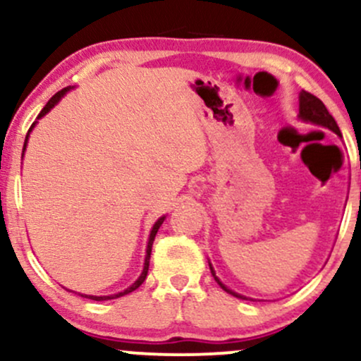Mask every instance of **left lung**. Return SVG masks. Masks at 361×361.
Returning a JSON list of instances; mask_svg holds the SVG:
<instances>
[{
    "label": "left lung",
    "instance_id": "1",
    "mask_svg": "<svg viewBox=\"0 0 361 361\" xmlns=\"http://www.w3.org/2000/svg\"><path fill=\"white\" fill-rule=\"evenodd\" d=\"M297 118L302 120V122L305 123H312V126H317V127H322V128H329L331 132H334V134L338 135L339 139H343L341 135V130H339L336 120L333 118V115L327 111V109L324 106V103H322L319 98L314 97V94L307 93V91L302 90L299 93V115H297ZM209 267H210V271H212L215 281H217L219 285H221L222 290H226L227 293H231V295L238 297V299H243V300H256V299H251V297H246L243 295V293H238L234 292V290H231L227 285H224L221 279H219L217 275H215V270L212 267V263H210L209 259Z\"/></svg>",
    "mask_w": 361,
    "mask_h": 361
}]
</instances>
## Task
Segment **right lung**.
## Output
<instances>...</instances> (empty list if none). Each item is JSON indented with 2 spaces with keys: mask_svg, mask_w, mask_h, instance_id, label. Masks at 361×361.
<instances>
[{
  "mask_svg": "<svg viewBox=\"0 0 361 361\" xmlns=\"http://www.w3.org/2000/svg\"><path fill=\"white\" fill-rule=\"evenodd\" d=\"M71 90H74V86H68V88H64V90H61V91H57L56 94H54V97L51 98V100L47 102V105L44 106V110L40 111L39 114V117H37V120L34 123H32V127H30V130H28V134H27V137H25V144H23V154H25V149H27V142H28V137H30V132L34 130V127L37 126V122H39L40 118L42 117H45V115L49 114V111H51L54 106L57 105V103H59L62 98L66 97V94H68V91H71ZM22 154V156H23ZM164 219H166V215H161L159 219H157V221L152 224V229H151V233H149V239H147V246H146V258H144V267H142V271H140V275H139V279L134 281V283L130 285V287H127L126 290H122V292H117V293H111V295H86V293H80L81 297H86V299H91V300H98V302H102V300H111V299H118V297H123V295H127V293H130V292H134L135 288H139L140 285L144 283V280H146V276H147V270H149V259H151V251H152V243H154V238H156V234H157V231H159V227H161V224L164 222ZM68 290V292H73V290H69V288H66ZM74 293H78V292H74Z\"/></svg>",
  "mask_w": 361,
  "mask_h": 361,
  "instance_id": "obj_1",
  "label": "right lung"
}]
</instances>
